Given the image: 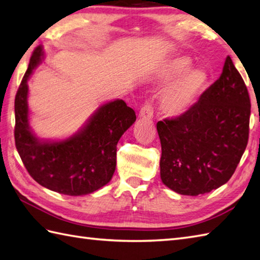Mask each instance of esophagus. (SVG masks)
Listing matches in <instances>:
<instances>
[{"mask_svg":"<svg viewBox=\"0 0 260 260\" xmlns=\"http://www.w3.org/2000/svg\"><path fill=\"white\" fill-rule=\"evenodd\" d=\"M153 114L154 110L150 102H146L144 105H143L142 108L140 109V118H144V119H152L153 118Z\"/></svg>","mask_w":260,"mask_h":260,"instance_id":"1","label":"esophagus"}]
</instances>
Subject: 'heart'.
<instances>
[{
	"label": "heart",
	"instance_id": "b5f03b06",
	"mask_svg": "<svg viewBox=\"0 0 260 260\" xmlns=\"http://www.w3.org/2000/svg\"><path fill=\"white\" fill-rule=\"evenodd\" d=\"M192 60L187 56L174 58L161 70L158 78L170 81L181 76L171 85L162 96V109L170 116H179L189 109L200 95L208 81V75L201 68H193ZM186 73H184V71Z\"/></svg>",
	"mask_w": 260,
	"mask_h": 260
}]
</instances>
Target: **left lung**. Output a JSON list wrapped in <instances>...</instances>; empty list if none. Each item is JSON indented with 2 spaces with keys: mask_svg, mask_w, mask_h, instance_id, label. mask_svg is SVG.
<instances>
[{
  "mask_svg": "<svg viewBox=\"0 0 260 260\" xmlns=\"http://www.w3.org/2000/svg\"><path fill=\"white\" fill-rule=\"evenodd\" d=\"M250 99L233 60L222 74L175 118L156 124L163 183L183 196L204 194L230 180L249 136Z\"/></svg>",
  "mask_w": 260,
  "mask_h": 260,
  "instance_id": "obj_1",
  "label": "left lung"
}]
</instances>
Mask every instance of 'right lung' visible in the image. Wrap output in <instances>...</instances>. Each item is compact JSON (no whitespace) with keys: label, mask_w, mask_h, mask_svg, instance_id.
<instances>
[{"label":"right lung","mask_w":260,"mask_h":260,"mask_svg":"<svg viewBox=\"0 0 260 260\" xmlns=\"http://www.w3.org/2000/svg\"><path fill=\"white\" fill-rule=\"evenodd\" d=\"M41 46L33 51L14 102V139L19 155L33 180L66 196H85L112 180L117 143L136 120L121 99L104 104L76 134L63 141H43L29 126L27 79L42 61Z\"/></svg>","instance_id":"add662e5"}]
</instances>
